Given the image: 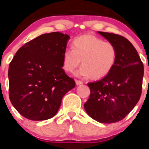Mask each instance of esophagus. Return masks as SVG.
<instances>
[{"mask_svg":"<svg viewBox=\"0 0 149 149\" xmlns=\"http://www.w3.org/2000/svg\"><path fill=\"white\" fill-rule=\"evenodd\" d=\"M76 85H81V84H83V82H82L81 81L76 80Z\"/></svg>","mask_w":149,"mask_h":149,"instance_id":"esophagus-1","label":"esophagus"}]
</instances>
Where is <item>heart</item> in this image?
I'll return each instance as SVG.
<instances>
[{"label":"heart","instance_id":"1","mask_svg":"<svg viewBox=\"0 0 149 149\" xmlns=\"http://www.w3.org/2000/svg\"><path fill=\"white\" fill-rule=\"evenodd\" d=\"M72 48H67L63 54V67L71 73L81 61V68L75 73L79 77L99 79L112 70L117 61L116 47L109 42L90 34H84L75 39Z\"/></svg>","mask_w":149,"mask_h":149}]
</instances>
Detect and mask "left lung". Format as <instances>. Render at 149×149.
Masks as SVG:
<instances>
[{
  "mask_svg": "<svg viewBox=\"0 0 149 149\" xmlns=\"http://www.w3.org/2000/svg\"><path fill=\"white\" fill-rule=\"evenodd\" d=\"M98 33L116 47L118 56L113 68L105 77L87 84L91 94L84 109L100 123H117L124 119L140 100L143 65L127 39L112 33Z\"/></svg>",
  "mask_w": 149,
  "mask_h": 149,
  "instance_id": "1",
  "label": "left lung"
}]
</instances>
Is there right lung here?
Segmentation results:
<instances>
[{
    "label": "right lung",
    "instance_id": "obj_1",
    "mask_svg": "<svg viewBox=\"0 0 149 149\" xmlns=\"http://www.w3.org/2000/svg\"><path fill=\"white\" fill-rule=\"evenodd\" d=\"M69 39L61 32L42 34L24 45L10 63V101L24 118L45 120L54 117L63 97L75 87L62 68Z\"/></svg>",
    "mask_w": 149,
    "mask_h": 149
}]
</instances>
